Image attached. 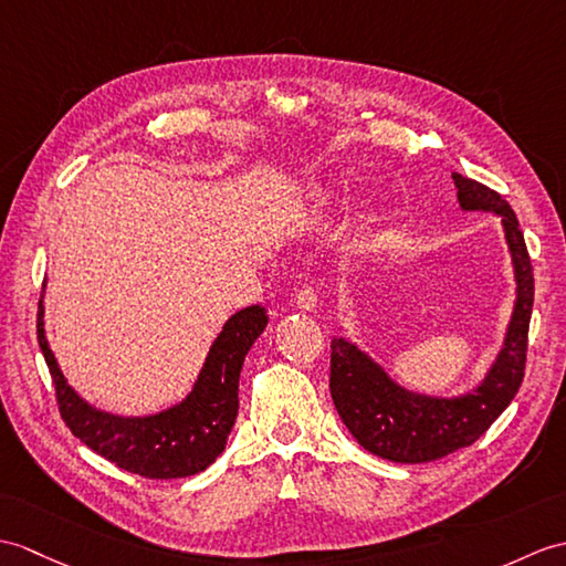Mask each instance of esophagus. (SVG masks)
<instances>
[{
  "mask_svg": "<svg viewBox=\"0 0 566 566\" xmlns=\"http://www.w3.org/2000/svg\"><path fill=\"white\" fill-rule=\"evenodd\" d=\"M294 304H296L301 311H315V308H318V294H315L313 286L306 284L304 289H298Z\"/></svg>",
  "mask_w": 566,
  "mask_h": 566,
  "instance_id": "1",
  "label": "esophagus"
}]
</instances>
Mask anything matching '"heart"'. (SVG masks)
<instances>
[{"mask_svg": "<svg viewBox=\"0 0 566 566\" xmlns=\"http://www.w3.org/2000/svg\"><path fill=\"white\" fill-rule=\"evenodd\" d=\"M333 200H335V192H333L331 188L313 190V192L306 197V202H304L306 214H308V217H321V214H325L327 207L333 205Z\"/></svg>", "mask_w": 566, "mask_h": 566, "instance_id": "1", "label": "heart"}]
</instances>
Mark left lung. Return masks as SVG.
Masks as SVG:
<instances>
[{
	"label": "left lung",
	"instance_id": "8db88e82",
	"mask_svg": "<svg viewBox=\"0 0 566 566\" xmlns=\"http://www.w3.org/2000/svg\"><path fill=\"white\" fill-rule=\"evenodd\" d=\"M455 202L463 212L502 219L514 265L516 298L492 366L461 396H427L400 386L369 352L347 337L331 343V396L339 417L366 451L392 463H429L475 443L521 388L533 313V268L514 209L482 182L453 174Z\"/></svg>",
	"mask_w": 566,
	"mask_h": 566
}]
</instances>
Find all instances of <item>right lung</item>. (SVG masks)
<instances>
[{"label": "right lung", "mask_w": 566, "mask_h": 566, "mask_svg": "<svg viewBox=\"0 0 566 566\" xmlns=\"http://www.w3.org/2000/svg\"><path fill=\"white\" fill-rule=\"evenodd\" d=\"M45 284L38 301V345L55 384L60 415L76 439L135 475L149 480L190 478L207 470L227 446L239 415V378L255 339L268 325L262 306H245L223 323L207 352L192 390L151 415H113L84 400L67 384L45 337Z\"/></svg>", "instance_id": "right-lung-1"}]
</instances>
